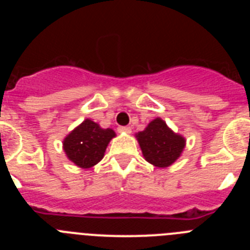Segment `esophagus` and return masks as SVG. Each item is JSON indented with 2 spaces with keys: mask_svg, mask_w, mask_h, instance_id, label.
I'll use <instances>...</instances> for the list:
<instances>
[{
  "mask_svg": "<svg viewBox=\"0 0 250 250\" xmlns=\"http://www.w3.org/2000/svg\"><path fill=\"white\" fill-rule=\"evenodd\" d=\"M119 132H123V134H130L131 132V127L130 126H120L118 129Z\"/></svg>",
  "mask_w": 250,
  "mask_h": 250,
  "instance_id": "34e87169",
  "label": "esophagus"
}]
</instances>
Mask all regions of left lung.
<instances>
[{"label": "left lung", "mask_w": 250, "mask_h": 250, "mask_svg": "<svg viewBox=\"0 0 250 250\" xmlns=\"http://www.w3.org/2000/svg\"><path fill=\"white\" fill-rule=\"evenodd\" d=\"M135 136L145 160L156 167H170L185 147V139L175 134L160 118L154 119Z\"/></svg>", "instance_id": "1"}]
</instances>
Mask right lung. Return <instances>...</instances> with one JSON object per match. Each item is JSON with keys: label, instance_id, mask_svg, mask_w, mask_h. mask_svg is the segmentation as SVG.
Listing matches in <instances>:
<instances>
[{"label": "right lung", "instance_id": "right-lung-1", "mask_svg": "<svg viewBox=\"0 0 250 250\" xmlns=\"http://www.w3.org/2000/svg\"><path fill=\"white\" fill-rule=\"evenodd\" d=\"M115 135L112 129H103L99 124L86 119L63 139V151L75 165L89 169L104 158L106 147Z\"/></svg>", "mask_w": 250, "mask_h": 250}]
</instances>
